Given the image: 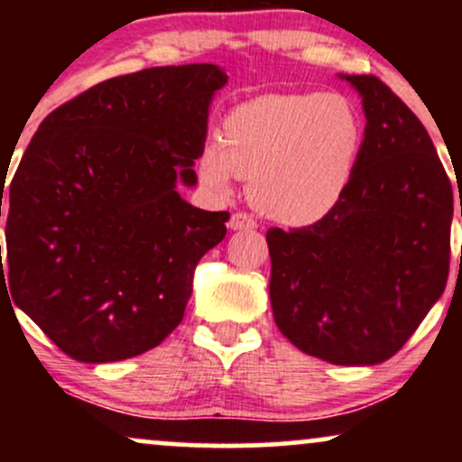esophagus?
Listing matches in <instances>:
<instances>
[{"instance_id": "34e87169", "label": "esophagus", "mask_w": 462, "mask_h": 462, "mask_svg": "<svg viewBox=\"0 0 462 462\" xmlns=\"http://www.w3.org/2000/svg\"><path fill=\"white\" fill-rule=\"evenodd\" d=\"M230 230H254L256 227V221H254L252 215L247 213H235L230 217Z\"/></svg>"}]
</instances>
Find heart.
Listing matches in <instances>:
<instances>
[{
  "mask_svg": "<svg viewBox=\"0 0 462 462\" xmlns=\"http://www.w3.org/2000/svg\"><path fill=\"white\" fill-rule=\"evenodd\" d=\"M363 124L341 95L272 93L238 104L198 158L199 180L227 195L236 176L264 215L289 226L326 217L356 169Z\"/></svg>",
  "mask_w": 462,
  "mask_h": 462,
  "instance_id": "heart-1",
  "label": "heart"
}]
</instances>
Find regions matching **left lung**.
<instances>
[{
    "label": "left lung",
    "instance_id": "1",
    "mask_svg": "<svg viewBox=\"0 0 462 462\" xmlns=\"http://www.w3.org/2000/svg\"><path fill=\"white\" fill-rule=\"evenodd\" d=\"M338 78L367 119L356 169L317 224L267 232L269 298L295 347L363 367L400 352L443 295L454 195L415 113L375 76Z\"/></svg>",
    "mask_w": 462,
    "mask_h": 462
}]
</instances>
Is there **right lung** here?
<instances>
[{"mask_svg": "<svg viewBox=\"0 0 462 462\" xmlns=\"http://www.w3.org/2000/svg\"><path fill=\"white\" fill-rule=\"evenodd\" d=\"M226 84L217 65L143 69L95 84L32 136L10 182L0 280L67 356H139L182 321L195 267L230 215L190 206L178 182H198Z\"/></svg>", "mask_w": 462, "mask_h": 462, "instance_id": "1", "label": "right lung"}]
</instances>
